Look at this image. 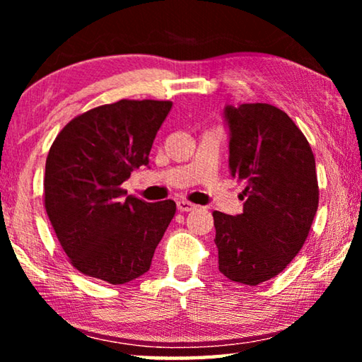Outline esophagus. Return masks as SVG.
<instances>
[{"instance_id":"esophagus-1","label":"esophagus","mask_w":362,"mask_h":362,"mask_svg":"<svg viewBox=\"0 0 362 362\" xmlns=\"http://www.w3.org/2000/svg\"><path fill=\"white\" fill-rule=\"evenodd\" d=\"M177 209H179L180 212H189V211L196 209V206L193 203H189V201L182 199V201H177Z\"/></svg>"}]
</instances>
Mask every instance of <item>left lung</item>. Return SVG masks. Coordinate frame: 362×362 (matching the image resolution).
<instances>
[{"label":"left lung","instance_id":"1","mask_svg":"<svg viewBox=\"0 0 362 362\" xmlns=\"http://www.w3.org/2000/svg\"><path fill=\"white\" fill-rule=\"evenodd\" d=\"M230 170L244 182V211H214L218 269L257 286L289 265L308 238L320 203L315 155L298 126L269 103L226 107Z\"/></svg>","mask_w":362,"mask_h":362}]
</instances>
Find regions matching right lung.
Listing matches in <instances>:
<instances>
[{
  "label": "right lung",
  "mask_w": 362,
  "mask_h": 362,
  "mask_svg": "<svg viewBox=\"0 0 362 362\" xmlns=\"http://www.w3.org/2000/svg\"><path fill=\"white\" fill-rule=\"evenodd\" d=\"M170 108V100L107 103L75 116L52 142L45 209L69 262L86 276L116 286L148 272L177 206L124 198L121 185L148 164Z\"/></svg>",
  "instance_id": "add662e5"
}]
</instances>
